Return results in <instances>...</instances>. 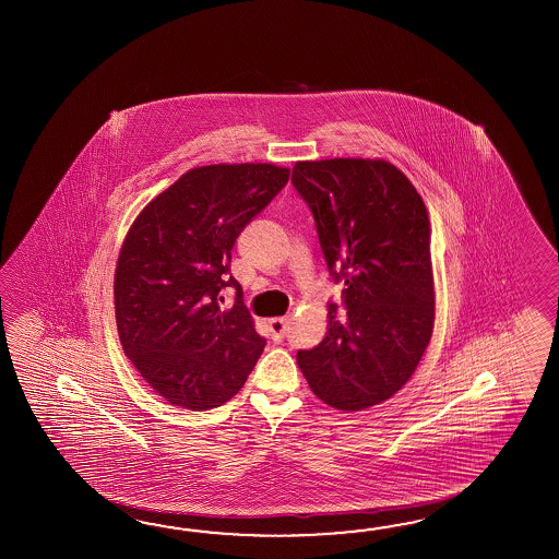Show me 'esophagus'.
I'll return each instance as SVG.
<instances>
[{
    "label": "esophagus",
    "mask_w": 559,
    "mask_h": 559,
    "mask_svg": "<svg viewBox=\"0 0 559 559\" xmlns=\"http://www.w3.org/2000/svg\"><path fill=\"white\" fill-rule=\"evenodd\" d=\"M270 330H272L275 342H282L287 332H289V318H274V320H270Z\"/></svg>",
    "instance_id": "1"
}]
</instances>
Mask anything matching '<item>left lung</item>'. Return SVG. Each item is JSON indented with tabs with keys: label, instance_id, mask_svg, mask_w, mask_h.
<instances>
[{
	"label": "left lung",
	"instance_id": "8db88e82",
	"mask_svg": "<svg viewBox=\"0 0 559 559\" xmlns=\"http://www.w3.org/2000/svg\"><path fill=\"white\" fill-rule=\"evenodd\" d=\"M292 183L313 215L342 306L320 344L297 352L311 392L342 412L390 400L433 332L429 219L421 195L381 159L297 162Z\"/></svg>",
	"mask_w": 559,
	"mask_h": 559
}]
</instances>
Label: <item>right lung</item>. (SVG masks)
<instances>
[{"label":"right lung","mask_w":559,"mask_h":559,"mask_svg":"<svg viewBox=\"0 0 559 559\" xmlns=\"http://www.w3.org/2000/svg\"><path fill=\"white\" fill-rule=\"evenodd\" d=\"M289 169H190L143 207L119 251L114 296L126 356L157 395L193 412L226 404L262 356L243 292L229 272L243 227L284 190ZM234 286L231 310L221 289Z\"/></svg>","instance_id":"obj_1"}]
</instances>
